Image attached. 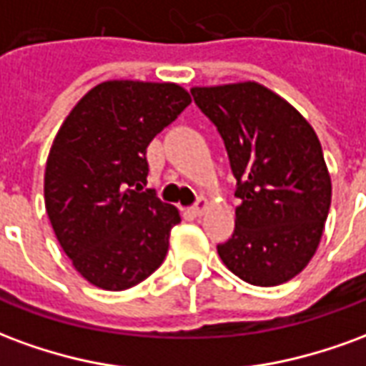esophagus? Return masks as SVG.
Masks as SVG:
<instances>
[{
  "label": "esophagus",
  "mask_w": 366,
  "mask_h": 366,
  "mask_svg": "<svg viewBox=\"0 0 366 366\" xmlns=\"http://www.w3.org/2000/svg\"><path fill=\"white\" fill-rule=\"evenodd\" d=\"M207 207H209V202H207V199H198V202H196V206L192 207V214L194 215H204L207 212Z\"/></svg>",
  "instance_id": "34e87169"
}]
</instances>
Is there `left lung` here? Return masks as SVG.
<instances>
[{
  "mask_svg": "<svg viewBox=\"0 0 366 366\" xmlns=\"http://www.w3.org/2000/svg\"><path fill=\"white\" fill-rule=\"evenodd\" d=\"M237 178L235 231L217 245L223 264L254 286H278L306 269L331 206L322 144L304 115L259 82L194 86Z\"/></svg>",
  "mask_w": 366,
  "mask_h": 366,
  "instance_id": "obj_1",
  "label": "left lung"
}]
</instances>
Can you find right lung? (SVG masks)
Returning a JSON list of instances; mask_svg holds the SVG:
<instances>
[{
  "instance_id": "obj_1",
  "label": "right lung",
  "mask_w": 366,
  "mask_h": 366,
  "mask_svg": "<svg viewBox=\"0 0 366 366\" xmlns=\"http://www.w3.org/2000/svg\"><path fill=\"white\" fill-rule=\"evenodd\" d=\"M174 82L107 80L72 107L44 168V207L62 251L102 290H127L159 269L178 207L143 192L147 147L190 105Z\"/></svg>"
}]
</instances>
